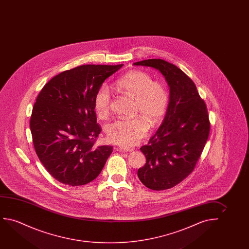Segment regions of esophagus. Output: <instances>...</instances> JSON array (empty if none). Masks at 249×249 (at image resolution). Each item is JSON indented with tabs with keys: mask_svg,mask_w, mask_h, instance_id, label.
Segmentation results:
<instances>
[{
	"mask_svg": "<svg viewBox=\"0 0 249 249\" xmlns=\"http://www.w3.org/2000/svg\"><path fill=\"white\" fill-rule=\"evenodd\" d=\"M119 149L121 150H123V151H126V152H128V151L131 152V151L134 150L133 147L125 146V145H121V146L119 147Z\"/></svg>",
	"mask_w": 249,
	"mask_h": 249,
	"instance_id": "1",
	"label": "esophagus"
}]
</instances>
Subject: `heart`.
Returning <instances> with one entry per match:
<instances>
[{
  "label": "heart",
  "mask_w": 249,
  "mask_h": 249,
  "mask_svg": "<svg viewBox=\"0 0 249 249\" xmlns=\"http://www.w3.org/2000/svg\"><path fill=\"white\" fill-rule=\"evenodd\" d=\"M116 89L124 95L135 99L137 112L143 115L151 126L157 125L166 112L168 93L163 84L154 82L150 74L133 71L119 79ZM111 96L106 86H101L94 97V108L98 116L105 118L109 115ZM148 123L141 116L133 119H116L106 127L107 139L122 145H133L146 135Z\"/></svg>",
  "instance_id": "heart-1"
}]
</instances>
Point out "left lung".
Listing matches in <instances>:
<instances>
[{
  "label": "left lung",
  "instance_id": "left-lung-1",
  "mask_svg": "<svg viewBox=\"0 0 249 249\" xmlns=\"http://www.w3.org/2000/svg\"><path fill=\"white\" fill-rule=\"evenodd\" d=\"M133 65L159 71L169 87L163 122L148 144L140 148L146 163L138 170L147 188L167 190L187 177L200 158L210 129L208 109L193 81L177 66L159 58Z\"/></svg>",
  "mask_w": 249,
  "mask_h": 249
}]
</instances>
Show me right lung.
<instances>
[{
  "label": "right lung",
  "mask_w": 249,
  "mask_h": 249,
  "mask_svg": "<svg viewBox=\"0 0 249 249\" xmlns=\"http://www.w3.org/2000/svg\"><path fill=\"white\" fill-rule=\"evenodd\" d=\"M123 65L78 66L52 78L38 94L31 117L35 150L41 163L64 184H89L101 173L110 145L95 147L101 132L94 97Z\"/></svg>",
  "instance_id": "obj_1"
}]
</instances>
